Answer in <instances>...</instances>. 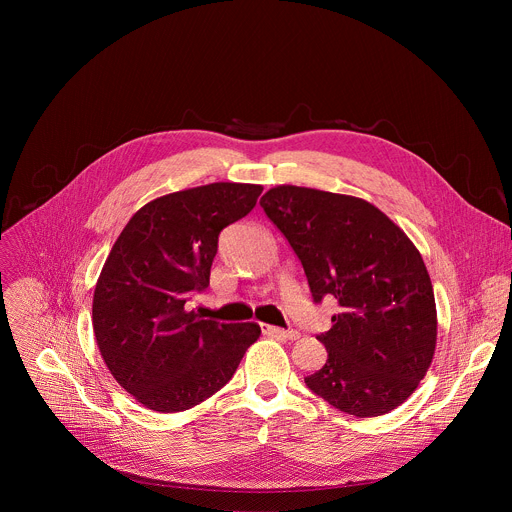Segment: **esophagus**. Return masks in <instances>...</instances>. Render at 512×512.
<instances>
[{
    "mask_svg": "<svg viewBox=\"0 0 512 512\" xmlns=\"http://www.w3.org/2000/svg\"><path fill=\"white\" fill-rule=\"evenodd\" d=\"M263 332L267 336L283 338V340H296V338H300V332H296V330H283V328H277V326H263Z\"/></svg>",
    "mask_w": 512,
    "mask_h": 512,
    "instance_id": "34e87169",
    "label": "esophagus"
}]
</instances>
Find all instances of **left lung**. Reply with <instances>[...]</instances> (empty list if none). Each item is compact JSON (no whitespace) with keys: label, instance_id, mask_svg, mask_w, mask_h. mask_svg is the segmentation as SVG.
<instances>
[{"label":"left lung","instance_id":"left-lung-1","mask_svg":"<svg viewBox=\"0 0 512 512\" xmlns=\"http://www.w3.org/2000/svg\"><path fill=\"white\" fill-rule=\"evenodd\" d=\"M261 208L298 255L314 304L340 312L316 338L328 360L306 377L312 393L354 417L399 407L425 377L437 336L433 287L407 235L371 202L277 186Z\"/></svg>","mask_w":512,"mask_h":512}]
</instances>
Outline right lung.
<instances>
[{"label": "right lung", "instance_id": "right-lung-1", "mask_svg": "<svg viewBox=\"0 0 512 512\" xmlns=\"http://www.w3.org/2000/svg\"><path fill=\"white\" fill-rule=\"evenodd\" d=\"M257 184L214 182L139 208L115 241L93 298V330L115 381L143 407L190 409L235 375L253 322L202 320L188 302L210 281L218 235L247 216Z\"/></svg>", "mask_w": 512, "mask_h": 512}]
</instances>
